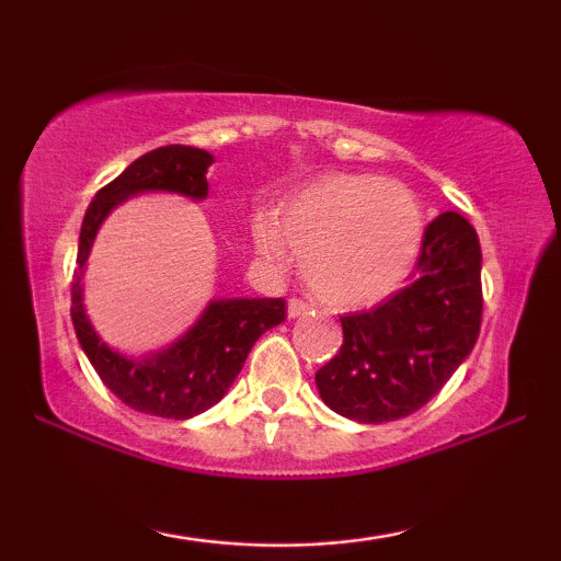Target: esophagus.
Wrapping results in <instances>:
<instances>
[{"mask_svg": "<svg viewBox=\"0 0 561 561\" xmlns=\"http://www.w3.org/2000/svg\"><path fill=\"white\" fill-rule=\"evenodd\" d=\"M311 309V304L309 301H304V298H290V301H288V317L290 319H296V317H304V313L306 311H309Z\"/></svg>", "mask_w": 561, "mask_h": 561, "instance_id": "obj_1", "label": "esophagus"}]
</instances>
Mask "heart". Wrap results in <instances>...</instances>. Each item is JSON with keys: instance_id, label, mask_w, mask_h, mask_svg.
Wrapping results in <instances>:
<instances>
[{"instance_id": "1", "label": "heart", "mask_w": 561, "mask_h": 561, "mask_svg": "<svg viewBox=\"0 0 561 561\" xmlns=\"http://www.w3.org/2000/svg\"><path fill=\"white\" fill-rule=\"evenodd\" d=\"M424 242L419 202L401 183L329 173L294 191L278 219L255 221V244L273 263L301 252L304 280L321 301L357 309L393 294Z\"/></svg>"}]
</instances>
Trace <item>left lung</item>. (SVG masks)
<instances>
[{"instance_id":"obj_1","label":"left lung","mask_w":561,"mask_h":561,"mask_svg":"<svg viewBox=\"0 0 561 561\" xmlns=\"http://www.w3.org/2000/svg\"><path fill=\"white\" fill-rule=\"evenodd\" d=\"M480 242L444 211L424 229L409 286L370 311L342 317V347L317 370L329 409L359 424L405 419L462 365L482 324Z\"/></svg>"}]
</instances>
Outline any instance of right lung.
I'll return each instance as SVG.
<instances>
[{
	"label": "right lung",
	"instance_id": "right-lung-1",
	"mask_svg": "<svg viewBox=\"0 0 561 561\" xmlns=\"http://www.w3.org/2000/svg\"><path fill=\"white\" fill-rule=\"evenodd\" d=\"M214 158L191 145H165L145 152L127 165L117 179L106 183L91 198L81 225L79 255L71 283V321L89 363L99 378L129 409L160 419H191L211 409L232 380L240 375L252 344L267 329L286 321L283 298H234L214 301L191 332L148 359H127L99 342L81 301V271L91 242L106 214L122 198L140 191H175V194L204 198L209 191L206 168Z\"/></svg>",
	"mask_w": 561,
	"mask_h": 561
}]
</instances>
